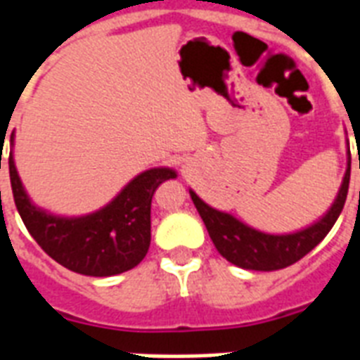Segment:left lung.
I'll use <instances>...</instances> for the list:
<instances>
[{
	"label": "left lung",
	"mask_w": 360,
	"mask_h": 360,
	"mask_svg": "<svg viewBox=\"0 0 360 360\" xmlns=\"http://www.w3.org/2000/svg\"><path fill=\"white\" fill-rule=\"evenodd\" d=\"M349 162L340 191L327 213L308 228L293 233H265L252 226L240 222L233 214L219 211L205 203L196 192L191 191V198L207 228L209 237L217 250L230 263L248 271H278L290 267L325 239L336 219L340 217L349 188Z\"/></svg>",
	"instance_id": "1"
}]
</instances>
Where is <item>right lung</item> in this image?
<instances>
[{"mask_svg":"<svg viewBox=\"0 0 360 360\" xmlns=\"http://www.w3.org/2000/svg\"><path fill=\"white\" fill-rule=\"evenodd\" d=\"M11 186L31 237L63 267L86 276H114L134 269L151 245V200L160 183L177 177L172 168H149L95 213L59 217L37 207L27 196L14 160Z\"/></svg>","mask_w":360,"mask_h":360,"instance_id":"add662e5","label":"right lung"}]
</instances>
